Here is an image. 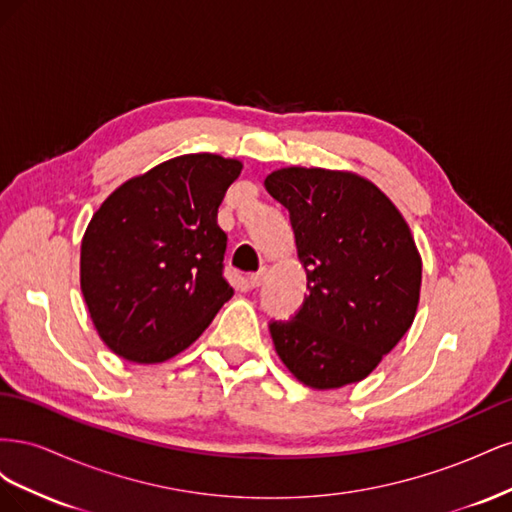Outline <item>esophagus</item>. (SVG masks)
Segmentation results:
<instances>
[{"mask_svg": "<svg viewBox=\"0 0 512 512\" xmlns=\"http://www.w3.org/2000/svg\"><path fill=\"white\" fill-rule=\"evenodd\" d=\"M265 277H267V269H260L258 273H252L250 277H247V280H250L252 288H258L262 282H265Z\"/></svg>", "mask_w": 512, "mask_h": 512, "instance_id": "esophagus-1", "label": "esophagus"}]
</instances>
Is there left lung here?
I'll return each instance as SVG.
<instances>
[{"instance_id": "left-lung-1", "label": "left lung", "mask_w": 512, "mask_h": 512, "mask_svg": "<svg viewBox=\"0 0 512 512\" xmlns=\"http://www.w3.org/2000/svg\"><path fill=\"white\" fill-rule=\"evenodd\" d=\"M267 192L290 213L303 305L269 322L292 376L312 389L367 378L406 335L421 294V256L406 220L374 183L344 170L280 168Z\"/></svg>"}]
</instances>
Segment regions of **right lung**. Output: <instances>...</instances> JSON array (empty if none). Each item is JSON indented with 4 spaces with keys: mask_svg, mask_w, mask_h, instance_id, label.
<instances>
[{
    "mask_svg": "<svg viewBox=\"0 0 512 512\" xmlns=\"http://www.w3.org/2000/svg\"><path fill=\"white\" fill-rule=\"evenodd\" d=\"M239 160L188 153L108 196L81 243V290L102 342L132 363L194 344L232 297L218 207Z\"/></svg>",
    "mask_w": 512,
    "mask_h": 512,
    "instance_id": "add662e5",
    "label": "right lung"
}]
</instances>
